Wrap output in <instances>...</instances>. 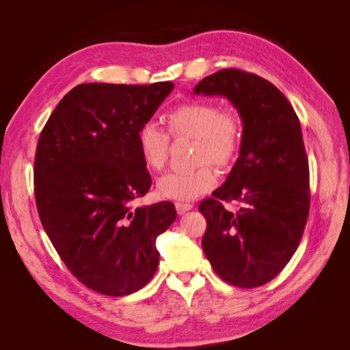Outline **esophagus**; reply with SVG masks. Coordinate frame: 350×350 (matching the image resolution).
<instances>
[{
    "mask_svg": "<svg viewBox=\"0 0 350 350\" xmlns=\"http://www.w3.org/2000/svg\"><path fill=\"white\" fill-rule=\"evenodd\" d=\"M175 207H176V211H178L179 215H184L185 211L193 208V204L191 203H183V201H178V203H175Z\"/></svg>",
    "mask_w": 350,
    "mask_h": 350,
    "instance_id": "esophagus-1",
    "label": "esophagus"
}]
</instances>
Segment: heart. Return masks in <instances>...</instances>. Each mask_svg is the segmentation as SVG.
<instances>
[{
    "instance_id": "b5f03b06",
    "label": "heart",
    "mask_w": 350,
    "mask_h": 350,
    "mask_svg": "<svg viewBox=\"0 0 350 350\" xmlns=\"http://www.w3.org/2000/svg\"><path fill=\"white\" fill-rule=\"evenodd\" d=\"M166 124L175 139H194V162L198 165L165 174L157 181V191L165 198H196L216 183L210 163L226 167L235 161L242 142L241 120L235 111L220 109L213 102L193 100L167 112ZM137 146L144 165L162 171L171 150L169 135L154 124H144L137 133Z\"/></svg>"
}]
</instances>
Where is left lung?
<instances>
[{"instance_id": "obj_1", "label": "left lung", "mask_w": 350, "mask_h": 350, "mask_svg": "<svg viewBox=\"0 0 350 350\" xmlns=\"http://www.w3.org/2000/svg\"><path fill=\"white\" fill-rule=\"evenodd\" d=\"M196 94L228 98L243 124L239 157L224 185L198 210L207 228L201 247L217 276L258 288L284 269L310 213V167L301 124L284 94L257 74L220 70ZM221 200H238L237 214Z\"/></svg>"}]
</instances>
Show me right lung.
<instances>
[{
	"instance_id": "add662e5",
	"label": "right lung",
	"mask_w": 350,
	"mask_h": 350,
	"mask_svg": "<svg viewBox=\"0 0 350 350\" xmlns=\"http://www.w3.org/2000/svg\"><path fill=\"white\" fill-rule=\"evenodd\" d=\"M174 83H84L51 113L35 154L39 219L58 256L89 289L134 293L159 266L156 238L172 225L171 201L135 207L152 185L137 146Z\"/></svg>"
}]
</instances>
